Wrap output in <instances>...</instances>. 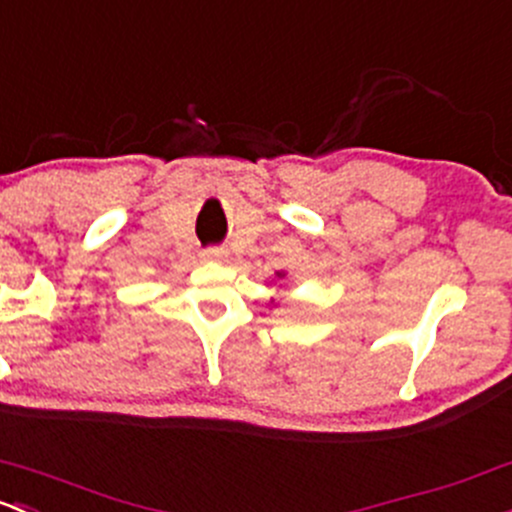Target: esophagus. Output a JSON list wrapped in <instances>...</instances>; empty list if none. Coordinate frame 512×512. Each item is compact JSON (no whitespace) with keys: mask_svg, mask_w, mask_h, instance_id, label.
<instances>
[{"mask_svg":"<svg viewBox=\"0 0 512 512\" xmlns=\"http://www.w3.org/2000/svg\"><path fill=\"white\" fill-rule=\"evenodd\" d=\"M225 257H228V252L220 250V247H211V250L203 252V260L206 262H223Z\"/></svg>","mask_w":512,"mask_h":512,"instance_id":"obj_1","label":"esophagus"}]
</instances>
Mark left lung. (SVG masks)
<instances>
[{
    "label": "left lung",
    "mask_w": 512,
    "mask_h": 512,
    "mask_svg": "<svg viewBox=\"0 0 512 512\" xmlns=\"http://www.w3.org/2000/svg\"><path fill=\"white\" fill-rule=\"evenodd\" d=\"M277 277H279V279H282V277H284V272H277ZM272 301H274V299H272Z\"/></svg>",
    "instance_id": "1"
}]
</instances>
